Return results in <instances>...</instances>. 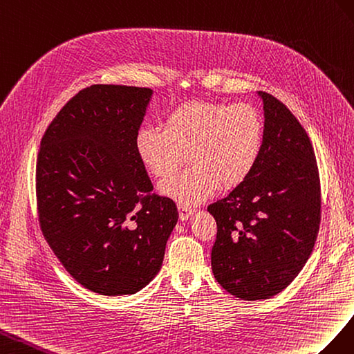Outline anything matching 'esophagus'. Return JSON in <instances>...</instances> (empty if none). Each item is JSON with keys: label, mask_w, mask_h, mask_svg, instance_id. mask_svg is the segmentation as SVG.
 Here are the masks:
<instances>
[{"label": "esophagus", "mask_w": 354, "mask_h": 354, "mask_svg": "<svg viewBox=\"0 0 354 354\" xmlns=\"http://www.w3.org/2000/svg\"><path fill=\"white\" fill-rule=\"evenodd\" d=\"M178 210H179V218L183 219V221H187L191 216V214H193V212H194L193 207H189V206L183 205V203L178 205Z\"/></svg>", "instance_id": "1"}]
</instances>
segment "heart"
<instances>
[{
  "label": "heart",
  "instance_id": "heart-1",
  "mask_svg": "<svg viewBox=\"0 0 354 354\" xmlns=\"http://www.w3.org/2000/svg\"><path fill=\"white\" fill-rule=\"evenodd\" d=\"M264 144V121L249 104L194 100L174 108L163 129L145 126L135 139L136 154L158 179H169L188 157L189 169L161 189L194 205L219 188L231 189L254 171Z\"/></svg>",
  "mask_w": 354,
  "mask_h": 354
}]
</instances>
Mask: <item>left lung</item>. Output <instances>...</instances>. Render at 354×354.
I'll return each mask as SVG.
<instances>
[{
	"label": "left lung",
	"mask_w": 354,
	"mask_h": 354,
	"mask_svg": "<svg viewBox=\"0 0 354 354\" xmlns=\"http://www.w3.org/2000/svg\"><path fill=\"white\" fill-rule=\"evenodd\" d=\"M264 104V144L249 178L207 206L216 221L212 271L231 295L267 299L292 283L320 225V179L307 132L285 104Z\"/></svg>",
	"instance_id": "1"
}]
</instances>
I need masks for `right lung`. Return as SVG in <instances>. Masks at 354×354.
I'll use <instances>...</instances> for the list:
<instances>
[{"instance_id": "1", "label": "right lung", "mask_w": 354, "mask_h": 354, "mask_svg": "<svg viewBox=\"0 0 354 354\" xmlns=\"http://www.w3.org/2000/svg\"><path fill=\"white\" fill-rule=\"evenodd\" d=\"M151 96L132 86L80 90L39 147V227L69 274L100 295L147 286L178 222L174 200L153 193L135 148Z\"/></svg>"}]
</instances>
